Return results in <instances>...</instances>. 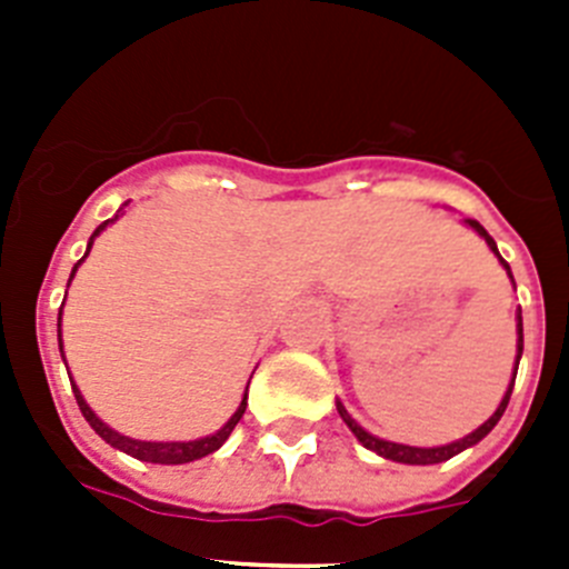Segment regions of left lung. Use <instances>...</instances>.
<instances>
[{
  "instance_id": "obj_1",
  "label": "left lung",
  "mask_w": 569,
  "mask_h": 569,
  "mask_svg": "<svg viewBox=\"0 0 569 569\" xmlns=\"http://www.w3.org/2000/svg\"><path fill=\"white\" fill-rule=\"evenodd\" d=\"M465 224H470V228L476 230V233H479L481 239L487 241V248H490L492 253L499 256V261H501V264H505L507 276H510V279H512V273H510V264H507V261L501 259V253H499V248H496V241H492V236L487 233V230L481 228V224L476 222V219H467ZM516 328H519V341H516V350H519V353H516V367H512V381H510V387H507L505 399H501V405L496 407V413H492L490 419L485 421V425H481V427H476V430H472L470 436H465V439L453 441V445H441V447H410V445H396V441H385V439H379V436L367 433L365 427H361V425H356V421L350 419V413H347V410H345V405H341V401H336V410H339V416H341V419H345V425L350 427V430H353V436H356V439H359L361 445L367 447V450H373V453H379L381 459L399 461V465H439V461L453 459V456H459L461 450H467V447L479 445V441L485 439L487 433H490L492 427L499 425V419H501V416H505V410H507V401H510V393H512V385H516V373H519V359H521V350H525V328H521V310H519V325H516Z\"/></svg>"
}]
</instances>
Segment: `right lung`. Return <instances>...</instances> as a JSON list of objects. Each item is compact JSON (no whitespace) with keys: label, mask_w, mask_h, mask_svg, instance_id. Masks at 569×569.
<instances>
[{"label":"right lung","mask_w":569,"mask_h":569,"mask_svg":"<svg viewBox=\"0 0 569 569\" xmlns=\"http://www.w3.org/2000/svg\"><path fill=\"white\" fill-rule=\"evenodd\" d=\"M113 219H119V213H116ZM113 219H108V222H102L97 230H93V236H90L84 256H88L90 248H93V239H97V236L102 233V230L108 228L110 222H113ZM84 256L77 261V264H73V273H77V268L84 261ZM73 273H70V279H73ZM68 284H70V281H68ZM62 305H64V301H62ZM59 321H62V310H59ZM59 353H62V359H64L62 325H59ZM70 385H73V381H70ZM248 385H250V381H248ZM73 396H77V405H79V410H82L84 419H88V425L93 427V430H97V433L102 436V439L108 441L110 447H116V450H122V453L133 456V459H139V461H150V465H188V461L204 459L208 453H216V450H219V447L228 441V436L233 433V427L239 425V419L244 416V407H248V390H244V399H241V405L236 407V413L230 416L228 425H224L222 430H216L213 436H204V439H196V441H139V439H128V436L116 433L113 427L104 425V421L99 419L93 410H90L88 401L82 399V393H79L77 385H73Z\"/></svg>","instance_id":"right-lung-1"}]
</instances>
